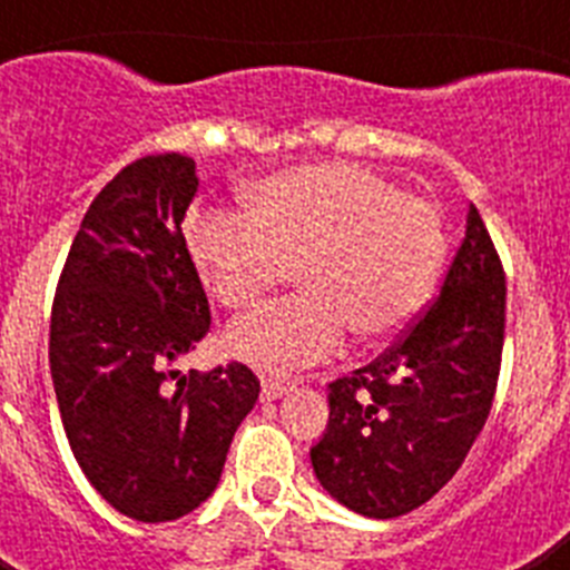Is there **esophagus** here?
I'll return each mask as SVG.
<instances>
[{"label": "esophagus", "instance_id": "esophagus-1", "mask_svg": "<svg viewBox=\"0 0 570 570\" xmlns=\"http://www.w3.org/2000/svg\"><path fill=\"white\" fill-rule=\"evenodd\" d=\"M291 382L285 380H262V400H279V396H285L291 391Z\"/></svg>", "mask_w": 570, "mask_h": 570}]
</instances>
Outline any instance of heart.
Wrapping results in <instances>:
<instances>
[{"label": "heart", "mask_w": 570, "mask_h": 570, "mask_svg": "<svg viewBox=\"0 0 570 570\" xmlns=\"http://www.w3.org/2000/svg\"><path fill=\"white\" fill-rule=\"evenodd\" d=\"M245 214L194 208L185 248L223 308L254 311L296 282L305 294L236 322V360L288 374L360 342L396 334L425 305L445 256L442 219L362 165H302L265 176L242 196Z\"/></svg>", "instance_id": "obj_1"}]
</instances>
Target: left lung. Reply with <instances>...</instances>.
<instances>
[{"mask_svg":"<svg viewBox=\"0 0 570 570\" xmlns=\"http://www.w3.org/2000/svg\"><path fill=\"white\" fill-rule=\"evenodd\" d=\"M505 340V271L480 210L440 296L400 342L328 385L316 480L351 511L394 520L445 485L491 414Z\"/></svg>","mask_w":570,"mask_h":570,"instance_id":"left-lung-1","label":"left lung"}]
</instances>
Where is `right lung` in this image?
<instances>
[{
	"instance_id": "right-lung-1",
	"label": "right lung",
	"mask_w": 570,
	"mask_h": 570,
	"mask_svg": "<svg viewBox=\"0 0 570 570\" xmlns=\"http://www.w3.org/2000/svg\"><path fill=\"white\" fill-rule=\"evenodd\" d=\"M190 156L125 165L90 203L50 311V376L88 482L139 522L179 520L214 493L230 440L259 400L242 362L179 376L210 331L183 219Z\"/></svg>"
}]
</instances>
